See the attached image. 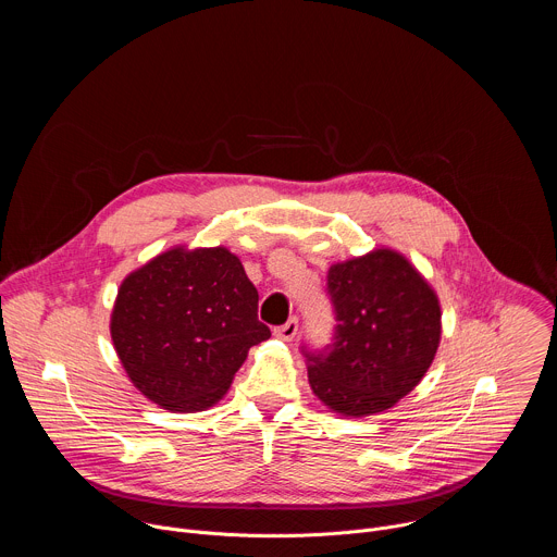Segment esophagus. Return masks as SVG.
Wrapping results in <instances>:
<instances>
[{
  "label": "esophagus",
  "instance_id": "1",
  "mask_svg": "<svg viewBox=\"0 0 557 557\" xmlns=\"http://www.w3.org/2000/svg\"><path fill=\"white\" fill-rule=\"evenodd\" d=\"M297 331H299V322H297V317H290V320H288L286 324H282V326H277V329L273 331V335H275L277 339H284V342H293V339H295V335H297Z\"/></svg>",
  "mask_w": 557,
  "mask_h": 557
}]
</instances>
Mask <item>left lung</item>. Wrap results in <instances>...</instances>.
Returning <instances> with one entry per match:
<instances>
[{"label":"left lung","instance_id":"obj_1","mask_svg":"<svg viewBox=\"0 0 557 557\" xmlns=\"http://www.w3.org/2000/svg\"><path fill=\"white\" fill-rule=\"evenodd\" d=\"M333 344L301 346L317 399L344 417L392 408L412 392L441 342V306L423 275L392 249L333 264Z\"/></svg>","mask_w":557,"mask_h":557}]
</instances>
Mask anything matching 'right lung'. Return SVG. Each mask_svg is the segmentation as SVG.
I'll use <instances>...</instances> for the list:
<instances>
[{"instance_id":"1","label":"right lung","mask_w":557,"mask_h":557,"mask_svg":"<svg viewBox=\"0 0 557 557\" xmlns=\"http://www.w3.org/2000/svg\"><path fill=\"white\" fill-rule=\"evenodd\" d=\"M110 333L132 383L172 412L222 399L249 348L271 337L258 320V288L224 247H176L129 273Z\"/></svg>"}]
</instances>
